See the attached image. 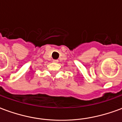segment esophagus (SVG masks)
I'll return each mask as SVG.
<instances>
[{
    "label": "esophagus",
    "mask_w": 122,
    "mask_h": 122,
    "mask_svg": "<svg viewBox=\"0 0 122 122\" xmlns=\"http://www.w3.org/2000/svg\"><path fill=\"white\" fill-rule=\"evenodd\" d=\"M53 62H54V63H57V62H58V61H57V60H53Z\"/></svg>",
    "instance_id": "34e87169"
}]
</instances>
